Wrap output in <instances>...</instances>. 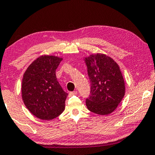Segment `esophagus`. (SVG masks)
I'll use <instances>...</instances> for the list:
<instances>
[{
  "instance_id": "34e87169",
  "label": "esophagus",
  "mask_w": 155,
  "mask_h": 155,
  "mask_svg": "<svg viewBox=\"0 0 155 155\" xmlns=\"http://www.w3.org/2000/svg\"><path fill=\"white\" fill-rule=\"evenodd\" d=\"M77 94V91H73V92H70V93H69V94H70V96L74 95V94Z\"/></svg>"
}]
</instances>
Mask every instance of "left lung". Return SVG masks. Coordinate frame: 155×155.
<instances>
[{
  "mask_svg": "<svg viewBox=\"0 0 155 155\" xmlns=\"http://www.w3.org/2000/svg\"><path fill=\"white\" fill-rule=\"evenodd\" d=\"M90 81V94L86 106L92 112L109 114L117 108L125 95V83L117 63L104 54L85 58Z\"/></svg>",
  "mask_w": 155,
  "mask_h": 155,
  "instance_id": "left-lung-1",
  "label": "left lung"
}]
</instances>
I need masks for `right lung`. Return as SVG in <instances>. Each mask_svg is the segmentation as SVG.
<instances>
[{"label": "right lung", "mask_w": 155, "mask_h": 155, "mask_svg": "<svg viewBox=\"0 0 155 155\" xmlns=\"http://www.w3.org/2000/svg\"><path fill=\"white\" fill-rule=\"evenodd\" d=\"M62 59L54 56H41L24 73L22 98L29 111L38 119L51 120L65 110L68 94L56 77V70Z\"/></svg>", "instance_id": "right-lung-1"}]
</instances>
